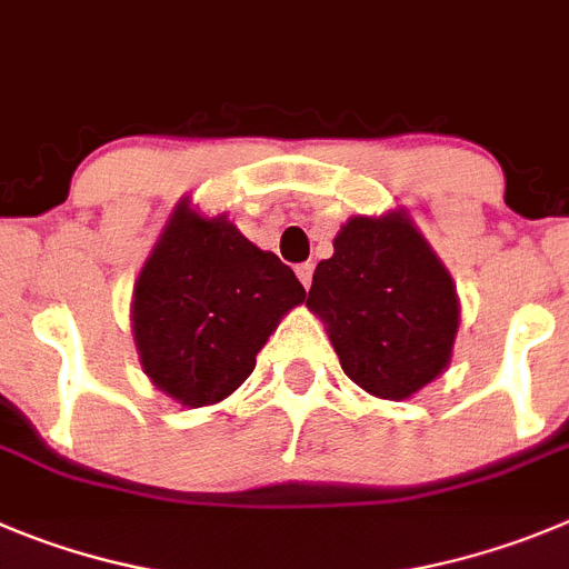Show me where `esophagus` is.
<instances>
[{"label": "esophagus", "mask_w": 569, "mask_h": 569, "mask_svg": "<svg viewBox=\"0 0 569 569\" xmlns=\"http://www.w3.org/2000/svg\"><path fill=\"white\" fill-rule=\"evenodd\" d=\"M296 276H299L301 284H305V288L310 290V284H312V262H301L299 268H296Z\"/></svg>", "instance_id": "34e87169"}]
</instances>
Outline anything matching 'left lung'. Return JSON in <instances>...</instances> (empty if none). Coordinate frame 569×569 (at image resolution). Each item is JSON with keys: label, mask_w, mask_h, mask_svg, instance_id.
Segmentation results:
<instances>
[{"label": "left lung", "mask_w": 569, "mask_h": 569, "mask_svg": "<svg viewBox=\"0 0 569 569\" xmlns=\"http://www.w3.org/2000/svg\"><path fill=\"white\" fill-rule=\"evenodd\" d=\"M312 273L307 307L327 325L343 372L375 398L403 400L451 361L460 301L403 211L352 217Z\"/></svg>", "instance_id": "left-lung-1"}]
</instances>
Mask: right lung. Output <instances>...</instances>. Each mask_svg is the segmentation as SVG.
Listing matches in <instances>:
<instances>
[{
    "label": "right lung",
    "mask_w": 569,
    "mask_h": 569,
    "mask_svg": "<svg viewBox=\"0 0 569 569\" xmlns=\"http://www.w3.org/2000/svg\"><path fill=\"white\" fill-rule=\"evenodd\" d=\"M305 288L276 253L228 217L171 213L134 281L132 336L143 372L177 403H220L244 383L257 352Z\"/></svg>",
    "instance_id": "right-lung-1"
}]
</instances>
